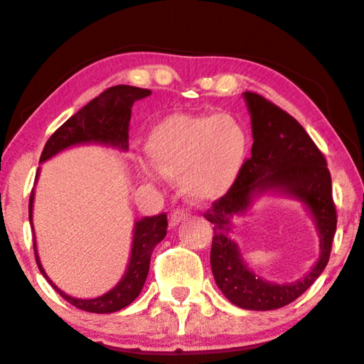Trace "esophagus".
<instances>
[{
	"label": "esophagus",
	"instance_id": "obj_1",
	"mask_svg": "<svg viewBox=\"0 0 364 364\" xmlns=\"http://www.w3.org/2000/svg\"><path fill=\"white\" fill-rule=\"evenodd\" d=\"M188 219V214L184 213L183 209H176V210H173L171 213V215H170V227H176V225H180L183 220H186Z\"/></svg>",
	"mask_w": 364,
	"mask_h": 364
}]
</instances>
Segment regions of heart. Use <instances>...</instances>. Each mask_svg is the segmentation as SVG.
Wrapping results in <instances>:
<instances>
[{"label":"heart","instance_id":"obj_1","mask_svg":"<svg viewBox=\"0 0 364 364\" xmlns=\"http://www.w3.org/2000/svg\"><path fill=\"white\" fill-rule=\"evenodd\" d=\"M144 151L155 170L178 180L183 196L209 203L224 196L245 164L248 134L229 114H168L149 130ZM144 180L155 181L150 168Z\"/></svg>","mask_w":364,"mask_h":364}]
</instances>
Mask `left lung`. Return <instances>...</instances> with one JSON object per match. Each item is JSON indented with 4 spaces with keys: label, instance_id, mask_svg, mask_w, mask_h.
<instances>
[{
    "label": "left lung",
    "instance_id": "8db88e82",
    "mask_svg": "<svg viewBox=\"0 0 364 364\" xmlns=\"http://www.w3.org/2000/svg\"><path fill=\"white\" fill-rule=\"evenodd\" d=\"M243 97L252 119V156L227 194L204 213L214 224L210 268L217 287L237 307L273 311L296 301L322 274L337 230V210L327 161L301 124L263 96L245 91ZM267 192L294 197L306 205L321 238L316 264L292 284H269L255 275L230 238L235 217L245 215L252 200Z\"/></svg>",
    "mask_w": 364,
    "mask_h": 364
}]
</instances>
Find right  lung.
Instances as JSON below:
<instances>
[{"label":"right lung","mask_w":364,"mask_h":364,"mask_svg":"<svg viewBox=\"0 0 364 364\" xmlns=\"http://www.w3.org/2000/svg\"><path fill=\"white\" fill-rule=\"evenodd\" d=\"M151 95L150 90L137 88V86L117 85L91 100L85 107L73 114L63 126L58 127L52 137L47 140L46 147L42 150L39 164H43L52 156H55L60 151L67 150L75 145L85 144H100L106 147L117 149L126 151L129 149V122L132 105L135 101L142 100ZM39 178V170L36 175V183ZM32 208H34V189L31 193L29 199V222L32 225ZM166 214H159L154 217H144L135 222L134 237H132V250L126 273L122 279L107 291L106 294L93 299H78V297L65 294L62 289L52 283L46 271L42 268L36 245L34 235V253L36 262L39 267L43 278L48 281L53 289L60 294L65 301L72 304L77 309L93 314H111L117 312L121 309L132 304L135 297L140 294L142 287L147 279L150 268V257L154 248L164 240L166 235ZM34 230V225H32ZM34 234V232H32Z\"/></svg>","instance_id":"right-lung-1"}]
</instances>
